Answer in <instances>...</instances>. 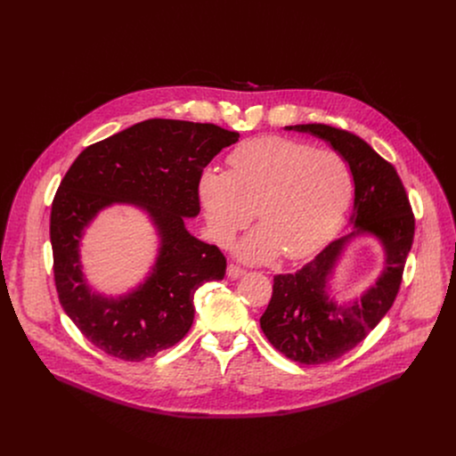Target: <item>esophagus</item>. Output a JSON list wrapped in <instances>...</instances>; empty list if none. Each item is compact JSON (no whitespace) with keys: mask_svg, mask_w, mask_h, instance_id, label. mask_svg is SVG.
Wrapping results in <instances>:
<instances>
[{"mask_svg":"<svg viewBox=\"0 0 456 456\" xmlns=\"http://www.w3.org/2000/svg\"><path fill=\"white\" fill-rule=\"evenodd\" d=\"M243 274H245V270H241L240 266H236V265H229V266H227V278L236 280V278H240V276H243Z\"/></svg>","mask_w":456,"mask_h":456,"instance_id":"obj_1","label":"esophagus"}]
</instances>
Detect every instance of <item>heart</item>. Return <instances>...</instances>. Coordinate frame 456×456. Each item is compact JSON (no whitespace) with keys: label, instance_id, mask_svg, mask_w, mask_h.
Here are the masks:
<instances>
[{"label":"heart","instance_id":"b5f03b06","mask_svg":"<svg viewBox=\"0 0 456 456\" xmlns=\"http://www.w3.org/2000/svg\"><path fill=\"white\" fill-rule=\"evenodd\" d=\"M229 171L208 167L197 183L209 234L229 243L254 216L261 222L234 247L247 263H270L281 252L303 259L337 229L353 197V171L333 150L268 135L241 142Z\"/></svg>","mask_w":456,"mask_h":456}]
</instances>
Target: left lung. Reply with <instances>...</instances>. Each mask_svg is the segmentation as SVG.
<instances>
[{
    "mask_svg": "<svg viewBox=\"0 0 456 456\" xmlns=\"http://www.w3.org/2000/svg\"><path fill=\"white\" fill-rule=\"evenodd\" d=\"M310 134L340 153L354 182L351 232L331 241L296 273L276 274L273 296L261 328L276 351L301 364L330 363L354 349L391 308L412 247L414 216L395 167L363 139L346 130L310 123L285 126ZM373 239L383 252V268L360 298L336 299L334 278L348 248Z\"/></svg>",
    "mask_w": 456,
    "mask_h": 456,
    "instance_id": "obj_1",
    "label": "left lung"
}]
</instances>
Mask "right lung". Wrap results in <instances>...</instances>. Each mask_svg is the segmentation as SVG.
Segmentation results:
<instances>
[{"label":"right lung","mask_w":456,"mask_h":456,"mask_svg":"<svg viewBox=\"0 0 456 456\" xmlns=\"http://www.w3.org/2000/svg\"><path fill=\"white\" fill-rule=\"evenodd\" d=\"M240 134L213 123L148 119L88 146L60 184L51 209V245L60 303L94 347L142 362L178 344L193 322V294L225 274L215 245L184 225L200 211L202 169ZM112 205H134L159 238L151 272L119 297L93 289L80 261L86 231Z\"/></svg>","instance_id":"add662e5"}]
</instances>
